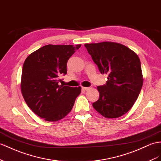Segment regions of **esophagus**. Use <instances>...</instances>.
I'll return each instance as SVG.
<instances>
[{
	"label": "esophagus",
	"mask_w": 161,
	"mask_h": 161,
	"mask_svg": "<svg viewBox=\"0 0 161 161\" xmlns=\"http://www.w3.org/2000/svg\"><path fill=\"white\" fill-rule=\"evenodd\" d=\"M90 89V88H87V87H82V90H88Z\"/></svg>",
	"instance_id": "obj_1"
}]
</instances>
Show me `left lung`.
<instances>
[{
	"label": "left lung",
	"mask_w": 161,
	"mask_h": 161,
	"mask_svg": "<svg viewBox=\"0 0 161 161\" xmlns=\"http://www.w3.org/2000/svg\"><path fill=\"white\" fill-rule=\"evenodd\" d=\"M85 47L107 84L98 86L99 98L92 106L103 116L117 118L133 106L143 85L141 62L137 53L121 43L111 41L86 43Z\"/></svg>",
	"instance_id": "left-lung-1"
}]
</instances>
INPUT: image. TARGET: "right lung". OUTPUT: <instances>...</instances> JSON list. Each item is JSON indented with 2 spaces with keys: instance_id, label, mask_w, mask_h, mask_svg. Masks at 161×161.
<instances>
[{
  "instance_id": "add662e5",
  "label": "right lung",
  "mask_w": 161,
  "mask_h": 161,
  "mask_svg": "<svg viewBox=\"0 0 161 161\" xmlns=\"http://www.w3.org/2000/svg\"><path fill=\"white\" fill-rule=\"evenodd\" d=\"M81 44L47 45L31 53L23 64L20 88L24 99L35 114L56 122L71 112L81 87L59 85L67 73V61Z\"/></svg>"
}]
</instances>
